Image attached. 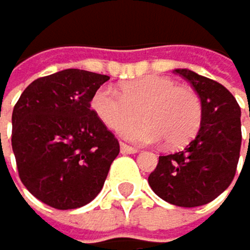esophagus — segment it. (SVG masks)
I'll use <instances>...</instances> for the list:
<instances>
[{"mask_svg":"<svg viewBox=\"0 0 250 250\" xmlns=\"http://www.w3.org/2000/svg\"><path fill=\"white\" fill-rule=\"evenodd\" d=\"M120 152L122 153H126V155H133V153H138V148L136 147H131V146H126V144H120Z\"/></svg>","mask_w":250,"mask_h":250,"instance_id":"esophagus-1","label":"esophagus"}]
</instances>
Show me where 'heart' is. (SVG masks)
<instances>
[{"label":"heart","mask_w":250,"mask_h":250,"mask_svg":"<svg viewBox=\"0 0 250 250\" xmlns=\"http://www.w3.org/2000/svg\"><path fill=\"white\" fill-rule=\"evenodd\" d=\"M90 106L106 126L111 130L122 126V138L139 144H156L164 139L172 148L183 147L197 134L202 122L197 94L158 75L125 84L124 95L112 87H100ZM139 114L146 122L131 124Z\"/></svg>","instance_id":"b5f03b06"}]
</instances>
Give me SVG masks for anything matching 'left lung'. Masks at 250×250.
Here are the masks:
<instances>
[{"mask_svg": "<svg viewBox=\"0 0 250 250\" xmlns=\"http://www.w3.org/2000/svg\"><path fill=\"white\" fill-rule=\"evenodd\" d=\"M175 72L197 92L202 122L196 138L183 150L160 156L148 185L163 200L191 208L214 200L232 183L241 148V109L218 81L188 68Z\"/></svg>", "mask_w": 250, "mask_h": 250, "instance_id": "obj_1", "label": "left lung"}]
</instances>
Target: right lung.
Here are the masks:
<instances>
[{"label": "right lung", "instance_id": "1", "mask_svg": "<svg viewBox=\"0 0 250 250\" xmlns=\"http://www.w3.org/2000/svg\"><path fill=\"white\" fill-rule=\"evenodd\" d=\"M109 76L67 68L32 81L12 112V150L28 191L73 210L102 191L119 142L90 102Z\"/></svg>", "mask_w": 250, "mask_h": 250}]
</instances>
